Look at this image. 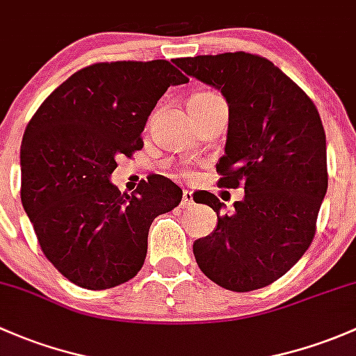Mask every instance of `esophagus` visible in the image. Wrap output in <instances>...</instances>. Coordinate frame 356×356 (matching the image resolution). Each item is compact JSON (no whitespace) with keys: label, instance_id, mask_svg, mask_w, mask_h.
I'll list each match as a JSON object with an SVG mask.
<instances>
[{"label":"esophagus","instance_id":"1","mask_svg":"<svg viewBox=\"0 0 356 356\" xmlns=\"http://www.w3.org/2000/svg\"><path fill=\"white\" fill-rule=\"evenodd\" d=\"M193 205V195L192 192H188V190H185L183 192V197H181V207L183 209H190Z\"/></svg>","mask_w":356,"mask_h":356}]
</instances>
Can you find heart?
<instances>
[{"mask_svg": "<svg viewBox=\"0 0 356 356\" xmlns=\"http://www.w3.org/2000/svg\"><path fill=\"white\" fill-rule=\"evenodd\" d=\"M209 96H212V94L211 92H200V94H197V96H193L192 99H190V101H200V99H205ZM181 173L185 175V171H181Z\"/></svg>", "mask_w": 356, "mask_h": 356, "instance_id": "heart-1", "label": "heart"}]
</instances>
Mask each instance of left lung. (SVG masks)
Listing matches in <instances>:
<instances>
[{
  "label": "left lung",
  "mask_w": 356,
  "mask_h": 356,
  "mask_svg": "<svg viewBox=\"0 0 356 356\" xmlns=\"http://www.w3.org/2000/svg\"><path fill=\"white\" fill-rule=\"evenodd\" d=\"M186 75L221 90L229 106L219 186L243 188L233 214L214 193V233L193 243L200 270L219 286L252 291L288 273L310 247L327 192L325 131L312 99L273 61L225 53L179 58Z\"/></svg>",
  "instance_id": "left-lung-1"
}]
</instances>
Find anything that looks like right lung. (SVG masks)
<instances>
[{
	"mask_svg": "<svg viewBox=\"0 0 356 356\" xmlns=\"http://www.w3.org/2000/svg\"><path fill=\"white\" fill-rule=\"evenodd\" d=\"M186 82L166 60L94 63L53 90L25 128L22 205L44 255L76 286L130 281L152 221L181 202V188L163 175L131 195L109 177L118 157L144 147L142 131L168 87Z\"/></svg>",
	"mask_w": 356,
	"mask_h": 356,
	"instance_id": "1",
	"label": "right lung"
}]
</instances>
